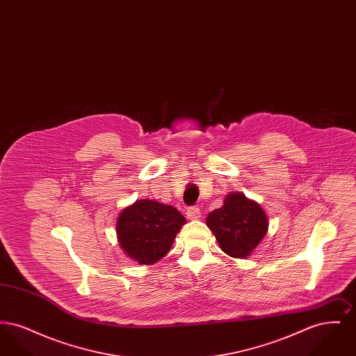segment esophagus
Returning <instances> with one entry per match:
<instances>
[{
    "mask_svg": "<svg viewBox=\"0 0 356 356\" xmlns=\"http://www.w3.org/2000/svg\"><path fill=\"white\" fill-rule=\"evenodd\" d=\"M186 216L192 220H196V219H200L202 218V212H200V208L197 207H191L186 209Z\"/></svg>",
    "mask_w": 356,
    "mask_h": 356,
    "instance_id": "34e87169",
    "label": "esophagus"
}]
</instances>
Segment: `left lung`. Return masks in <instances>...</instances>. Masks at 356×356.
<instances>
[{"mask_svg":"<svg viewBox=\"0 0 356 356\" xmlns=\"http://www.w3.org/2000/svg\"><path fill=\"white\" fill-rule=\"evenodd\" d=\"M221 250L232 257H247L268 231V218L260 204L244 193H229L222 207L207 216Z\"/></svg>","mask_w":356,"mask_h":356,"instance_id":"8db88e82","label":"left lung"}]
</instances>
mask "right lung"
I'll list each match as a JSON object with an SVG mask.
<instances>
[{"mask_svg": "<svg viewBox=\"0 0 356 356\" xmlns=\"http://www.w3.org/2000/svg\"><path fill=\"white\" fill-rule=\"evenodd\" d=\"M184 216L172 205L137 200L120 212L116 224L120 247L138 264L151 266L168 254Z\"/></svg>", "mask_w": 356, "mask_h": 356, "instance_id": "add662e5", "label": "right lung"}]
</instances>
